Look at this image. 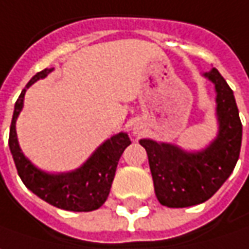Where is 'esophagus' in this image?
Masks as SVG:
<instances>
[{
	"label": "esophagus",
	"mask_w": 249,
	"mask_h": 249,
	"mask_svg": "<svg viewBox=\"0 0 249 249\" xmlns=\"http://www.w3.org/2000/svg\"><path fill=\"white\" fill-rule=\"evenodd\" d=\"M139 132V129L138 128H134V134H138Z\"/></svg>",
	"instance_id": "34e87169"
}]
</instances>
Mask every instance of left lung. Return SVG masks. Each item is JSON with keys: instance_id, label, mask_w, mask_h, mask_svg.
I'll return each mask as SVG.
<instances>
[{"instance_id": "8db88e82", "label": "left lung", "mask_w": 249, "mask_h": 249, "mask_svg": "<svg viewBox=\"0 0 249 249\" xmlns=\"http://www.w3.org/2000/svg\"><path fill=\"white\" fill-rule=\"evenodd\" d=\"M203 76L214 85L217 135L200 150L141 139L149 159L159 202L167 208H188L212 198L237 164L243 125L232 90L216 68Z\"/></svg>"}]
</instances>
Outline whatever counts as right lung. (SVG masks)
<instances>
[{
	"instance_id": "1",
	"label": "right lung",
	"mask_w": 249,
	"mask_h": 249,
	"mask_svg": "<svg viewBox=\"0 0 249 249\" xmlns=\"http://www.w3.org/2000/svg\"><path fill=\"white\" fill-rule=\"evenodd\" d=\"M54 68L36 73L22 90L15 103L9 129V149L18 174L27 189L47 203L71 212H92L103 205L113 184L118 160L126 146L131 145L126 132L115 134L99 146L82 164L67 173H47L27 159L18 142L17 120L23 108L26 90L38 79H44Z\"/></svg>"
}]
</instances>
